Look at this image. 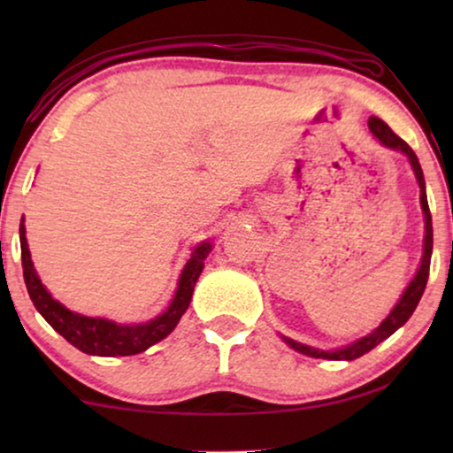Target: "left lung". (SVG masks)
Segmentation results:
<instances>
[{"instance_id": "1", "label": "left lung", "mask_w": 453, "mask_h": 453, "mask_svg": "<svg viewBox=\"0 0 453 453\" xmlns=\"http://www.w3.org/2000/svg\"><path fill=\"white\" fill-rule=\"evenodd\" d=\"M369 129H371V134H373L383 146L392 148V150L404 152L408 160H411V166H412L414 175H417V181H418V188H420V208H423V214H425L423 259H420L417 274H414L411 284L406 287L404 295L400 296L398 305L392 309V313H389L388 318L383 319L373 332L367 334V336H363L361 340H357V342L344 346V349H336V350H319V349H313V346L301 344V342H296V340H290L287 336H282V340L290 346V349H295L296 352H301V355H307V357H313V358H327V361H355V358L363 357L365 352L373 350L377 344L383 342V340L392 336V334L398 330V327L406 324L408 318H411V315L414 313V309H417L420 296H423V293H425L426 280H429V265H431V253H433V222H431V212H429V202H426L423 169H420V163H418L417 154L412 152V148L408 146L404 140L398 138V135H395L392 129H389L386 121H381L380 117H369Z\"/></svg>"}]
</instances>
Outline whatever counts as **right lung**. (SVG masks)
Wrapping results in <instances>:
<instances>
[{"label":"right lung","instance_id":"obj_1","mask_svg":"<svg viewBox=\"0 0 453 453\" xmlns=\"http://www.w3.org/2000/svg\"><path fill=\"white\" fill-rule=\"evenodd\" d=\"M20 251H22V270H24V282H27L28 295L33 299L36 311L47 319V324L59 332L67 342L76 346L78 350L86 352V355L96 357H129L138 355L150 349L152 344L160 342V340L169 336L175 330V326L181 319V315L188 311L191 295H194V287L203 270V259L210 251H212V243L203 241L196 247L191 253L189 262L179 276L177 293L173 296L169 309L160 313L146 324H115L111 319L103 318H88V315L73 313L70 309L55 301L51 293L41 282L39 274H36L33 259H30L28 243H27V228H24V219L20 225Z\"/></svg>","mask_w":453,"mask_h":453}]
</instances>
